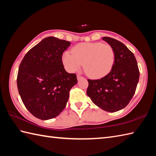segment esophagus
Wrapping results in <instances>:
<instances>
[{
    "instance_id": "34e87169",
    "label": "esophagus",
    "mask_w": 156,
    "mask_h": 156,
    "mask_svg": "<svg viewBox=\"0 0 156 156\" xmlns=\"http://www.w3.org/2000/svg\"><path fill=\"white\" fill-rule=\"evenodd\" d=\"M83 78H84L83 76H80V75H77V79H78V80H81V79H83Z\"/></svg>"
}]
</instances>
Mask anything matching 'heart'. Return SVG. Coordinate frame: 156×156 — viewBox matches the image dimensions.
Instances as JSON below:
<instances>
[{"label": "heart", "mask_w": 156, "mask_h": 156, "mask_svg": "<svg viewBox=\"0 0 156 156\" xmlns=\"http://www.w3.org/2000/svg\"><path fill=\"white\" fill-rule=\"evenodd\" d=\"M72 53L62 55V62L68 72L79 70L84 63V70L90 77L102 78L108 74L115 62V51L108 44L82 43L73 48Z\"/></svg>", "instance_id": "b5f03b06"}]
</instances>
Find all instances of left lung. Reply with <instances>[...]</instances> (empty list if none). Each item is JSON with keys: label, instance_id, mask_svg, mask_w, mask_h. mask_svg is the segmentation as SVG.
<instances>
[{"label": "left lung", "instance_id": "obj_1", "mask_svg": "<svg viewBox=\"0 0 156 156\" xmlns=\"http://www.w3.org/2000/svg\"><path fill=\"white\" fill-rule=\"evenodd\" d=\"M102 39L114 49V64L105 77L98 80L88 79L87 93L98 107L113 112L125 108L133 98L140 70L134 54L122 43L108 37Z\"/></svg>", "mask_w": 156, "mask_h": 156}]
</instances>
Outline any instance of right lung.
Here are the masks:
<instances>
[{
  "instance_id": "1",
  "label": "right lung",
  "mask_w": 156,
  "mask_h": 156,
  "mask_svg": "<svg viewBox=\"0 0 156 156\" xmlns=\"http://www.w3.org/2000/svg\"><path fill=\"white\" fill-rule=\"evenodd\" d=\"M70 42L54 37L43 39L32 48L19 66V93L27 110L41 120L60 114L70 89L78 82L75 74L65 70L62 54Z\"/></svg>"
}]
</instances>
